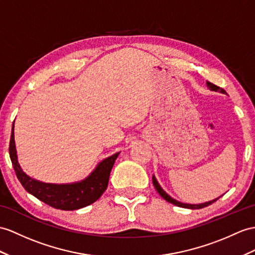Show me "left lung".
Here are the masks:
<instances>
[{
  "label": "left lung",
  "instance_id": "left-lung-1",
  "mask_svg": "<svg viewBox=\"0 0 255 255\" xmlns=\"http://www.w3.org/2000/svg\"><path fill=\"white\" fill-rule=\"evenodd\" d=\"M207 85H208L209 90H211V91L220 92V93H223V94H226L225 90L221 89L220 86H217V85H215V84H213V83H211V82H207ZM152 184H153V186H154V188H156V190L159 192V195H160L161 197H162L164 200H166L167 202H170V203H173V204H174V206L181 207V208L191 209V210H195V209H202V208H206V207L210 206V204H212L213 202H215V201L220 198V197H219V198H216V199H214V200H211V201L204 202V203H199V204L183 203V202H179V201H177V200H175V199H173V198H172L170 195H167L166 192H165L162 188H161V186L159 185V183H158V181H157V178L154 177V175H152Z\"/></svg>",
  "mask_w": 255,
  "mask_h": 255
}]
</instances>
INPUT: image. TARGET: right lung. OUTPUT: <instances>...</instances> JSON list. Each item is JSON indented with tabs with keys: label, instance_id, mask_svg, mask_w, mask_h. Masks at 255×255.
I'll use <instances>...</instances> for the list:
<instances>
[{
	"label": "right lung",
	"instance_id": "right-lung-1",
	"mask_svg": "<svg viewBox=\"0 0 255 255\" xmlns=\"http://www.w3.org/2000/svg\"><path fill=\"white\" fill-rule=\"evenodd\" d=\"M120 152L104 159L85 179L71 184H49L36 181L24 173L18 163L14 137V124L9 140V157L17 178L29 194L55 209L73 211L98 200L107 189L110 172Z\"/></svg>",
	"mask_w": 255,
	"mask_h": 255
}]
</instances>
